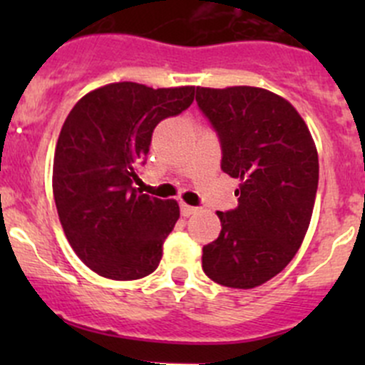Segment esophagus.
<instances>
[{
	"label": "esophagus",
	"mask_w": 365,
	"mask_h": 365,
	"mask_svg": "<svg viewBox=\"0 0 365 365\" xmlns=\"http://www.w3.org/2000/svg\"><path fill=\"white\" fill-rule=\"evenodd\" d=\"M180 212H182L183 217H189V215H192V213H196L197 208L196 206H190L187 203H180Z\"/></svg>",
	"instance_id": "34e87169"
}]
</instances>
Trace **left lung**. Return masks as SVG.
<instances>
[{
  "label": "left lung",
  "mask_w": 365,
  "mask_h": 365,
  "mask_svg": "<svg viewBox=\"0 0 365 365\" xmlns=\"http://www.w3.org/2000/svg\"><path fill=\"white\" fill-rule=\"evenodd\" d=\"M196 101L222 146L220 168L240 180L238 206L217 212L220 235L203 247L217 284L251 289L295 257L314 208L318 152L298 111L263 88H196Z\"/></svg>",
  "instance_id": "8db88e82"
}]
</instances>
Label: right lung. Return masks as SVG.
Listing matches in <instances>:
<instances>
[{
	"mask_svg": "<svg viewBox=\"0 0 365 365\" xmlns=\"http://www.w3.org/2000/svg\"><path fill=\"white\" fill-rule=\"evenodd\" d=\"M194 91L106 84L84 95L61 127L53 165L58 217L73 252L102 277L134 281L159 267L180 206L134 187L135 168L157 123L185 111Z\"/></svg>",
	"mask_w": 365,
	"mask_h": 365,
	"instance_id": "1",
	"label": "right lung"
}]
</instances>
